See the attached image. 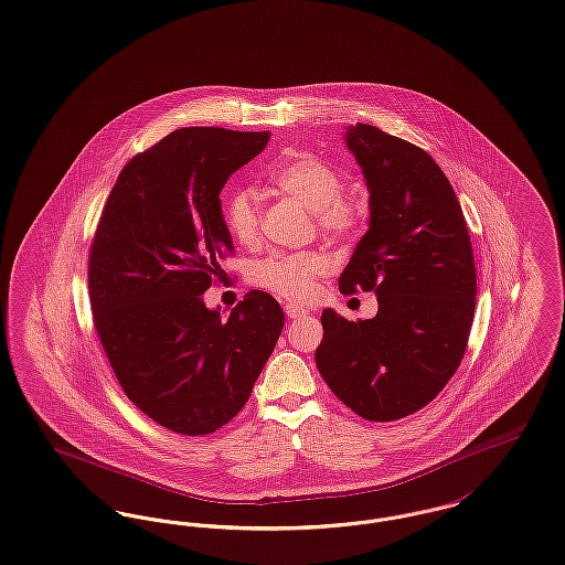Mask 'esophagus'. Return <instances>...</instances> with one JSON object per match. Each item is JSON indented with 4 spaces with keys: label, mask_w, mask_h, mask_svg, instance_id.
I'll return each mask as SVG.
<instances>
[{
    "label": "esophagus",
    "mask_w": 565,
    "mask_h": 565,
    "mask_svg": "<svg viewBox=\"0 0 565 565\" xmlns=\"http://www.w3.org/2000/svg\"><path fill=\"white\" fill-rule=\"evenodd\" d=\"M284 311H286V316H288L290 320H299V318H305V316H307V309L297 307V305H292V302H288V305L284 307Z\"/></svg>",
    "instance_id": "obj_1"
}]
</instances>
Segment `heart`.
I'll list each match as a JSON object with an SVG mask.
<instances>
[{"label": "heart", "instance_id": "b5f03b06", "mask_svg": "<svg viewBox=\"0 0 565 565\" xmlns=\"http://www.w3.org/2000/svg\"><path fill=\"white\" fill-rule=\"evenodd\" d=\"M275 188L299 200L318 228L334 241L350 238L361 226V206L343 196V177L331 162L318 156H300L270 174ZM224 224L236 243L252 245L260 231V206L252 190H234L224 200ZM327 273V258L316 252L275 254L254 266V284L288 300H305L316 279Z\"/></svg>", "mask_w": 565, "mask_h": 565}]
</instances>
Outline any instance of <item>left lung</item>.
<instances>
[{"instance_id": "1", "label": "left lung", "mask_w": 565, "mask_h": 565, "mask_svg": "<svg viewBox=\"0 0 565 565\" xmlns=\"http://www.w3.org/2000/svg\"><path fill=\"white\" fill-rule=\"evenodd\" d=\"M369 188V231L339 290L375 292L377 313L322 311L316 365L339 401L375 423L431 403L459 369L476 309V266L461 204L431 156L375 126L345 128Z\"/></svg>"}]
</instances>
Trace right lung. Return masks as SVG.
<instances>
[{"label": "right lung", "mask_w": 565, "mask_h": 565, "mask_svg": "<svg viewBox=\"0 0 565 565\" xmlns=\"http://www.w3.org/2000/svg\"><path fill=\"white\" fill-rule=\"evenodd\" d=\"M266 142L268 132L174 130L124 167L102 211L89 254L94 324L124 393L170 431L231 423L284 329L263 290L228 318L202 299L234 249L220 192Z\"/></svg>", "instance_id": "add662e5"}]
</instances>
